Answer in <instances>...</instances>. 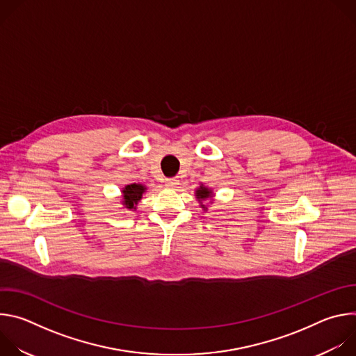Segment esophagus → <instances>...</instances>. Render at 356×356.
Returning <instances> with one entry per match:
<instances>
[{
	"instance_id": "esophagus-1",
	"label": "esophagus",
	"mask_w": 356,
	"mask_h": 356,
	"mask_svg": "<svg viewBox=\"0 0 356 356\" xmlns=\"http://www.w3.org/2000/svg\"><path fill=\"white\" fill-rule=\"evenodd\" d=\"M179 184V180L177 179H166V181H165V186L166 187H175V186H177Z\"/></svg>"
}]
</instances>
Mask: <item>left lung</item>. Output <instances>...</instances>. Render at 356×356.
Instances as JSON below:
<instances>
[{"mask_svg": "<svg viewBox=\"0 0 356 356\" xmlns=\"http://www.w3.org/2000/svg\"><path fill=\"white\" fill-rule=\"evenodd\" d=\"M213 197V191L209 188V187H204V186H200L197 190H195V198L201 202L204 201L207 198H211ZM201 209L202 210H207V207L204 204H201Z\"/></svg>", "mask_w": 356, "mask_h": 356, "instance_id": "1", "label": "left lung"}]
</instances>
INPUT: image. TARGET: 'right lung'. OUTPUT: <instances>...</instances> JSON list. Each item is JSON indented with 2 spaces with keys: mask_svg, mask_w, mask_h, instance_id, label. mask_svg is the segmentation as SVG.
<instances>
[{
  "mask_svg": "<svg viewBox=\"0 0 356 356\" xmlns=\"http://www.w3.org/2000/svg\"><path fill=\"white\" fill-rule=\"evenodd\" d=\"M146 191L143 184L132 183L122 188V204L127 210H135L138 201L142 198V194Z\"/></svg>",
  "mask_w": 356,
  "mask_h": 356,
  "instance_id": "add662e5",
  "label": "right lung"
}]
</instances>
